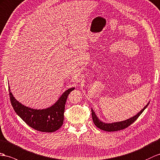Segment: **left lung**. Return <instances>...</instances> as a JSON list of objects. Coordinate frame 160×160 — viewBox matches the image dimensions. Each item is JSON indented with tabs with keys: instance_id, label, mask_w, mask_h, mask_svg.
<instances>
[{
	"instance_id": "1",
	"label": "left lung",
	"mask_w": 160,
	"mask_h": 160,
	"mask_svg": "<svg viewBox=\"0 0 160 160\" xmlns=\"http://www.w3.org/2000/svg\"><path fill=\"white\" fill-rule=\"evenodd\" d=\"M149 104V102L147 103L146 106L144 107L142 109L138 112V113H137L134 117H132V118H130L126 120L122 121V122L109 123H104V122H102V121H100L98 119V117H97V115H96L95 112L93 111V110L92 108V117L93 123L95 124V126L97 128H100V130H102L104 131H107V132H115V131H119L121 130L125 129V128L130 126L132 123H133L137 119V118L141 115V113L144 111V110H145Z\"/></svg>"
}]
</instances>
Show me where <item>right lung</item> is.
Listing matches in <instances>:
<instances>
[{
	"label": "right lung",
	"instance_id": "right-lung-1",
	"mask_svg": "<svg viewBox=\"0 0 160 160\" xmlns=\"http://www.w3.org/2000/svg\"><path fill=\"white\" fill-rule=\"evenodd\" d=\"M74 89L75 88L68 89L50 107L44 109H34L24 106L15 99L9 86L11 102L15 112L30 127L43 132H53L62 126L66 101L70 92Z\"/></svg>",
	"mask_w": 160,
	"mask_h": 160
}]
</instances>
